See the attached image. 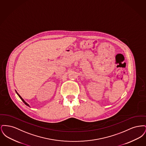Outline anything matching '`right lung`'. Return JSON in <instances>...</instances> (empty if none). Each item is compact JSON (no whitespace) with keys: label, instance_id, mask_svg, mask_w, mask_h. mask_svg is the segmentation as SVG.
<instances>
[{"label":"right lung","instance_id":"obj_1","mask_svg":"<svg viewBox=\"0 0 146 146\" xmlns=\"http://www.w3.org/2000/svg\"><path fill=\"white\" fill-rule=\"evenodd\" d=\"M16 93H17V95H19V96L20 97V98H21V100H22V101H23V102L25 103V104H26V105H27V106H29V104H27V103H26V102H25V101L23 100V98H22V97H21V96H20V95H19V94H18V93L17 92H16Z\"/></svg>","mask_w":146,"mask_h":146}]
</instances>
